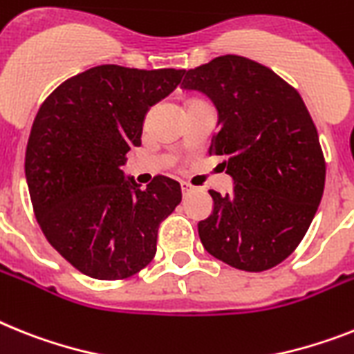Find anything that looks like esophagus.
<instances>
[{
	"label": "esophagus",
	"mask_w": 354,
	"mask_h": 354,
	"mask_svg": "<svg viewBox=\"0 0 354 354\" xmlns=\"http://www.w3.org/2000/svg\"><path fill=\"white\" fill-rule=\"evenodd\" d=\"M194 191H196V187H194V185H191V183H187V182L182 183V192H183V196L191 194V192H194Z\"/></svg>",
	"instance_id": "1"
}]
</instances>
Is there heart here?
<instances>
[{
	"mask_svg": "<svg viewBox=\"0 0 354 354\" xmlns=\"http://www.w3.org/2000/svg\"><path fill=\"white\" fill-rule=\"evenodd\" d=\"M194 102H198V100H194ZM191 104H192V102H191Z\"/></svg>",
	"mask_w": 354,
	"mask_h": 354,
	"instance_id": "1",
	"label": "heart"
}]
</instances>
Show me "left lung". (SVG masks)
Listing matches in <instances>:
<instances>
[{
  "label": "left lung",
  "instance_id": "8db88e82",
  "mask_svg": "<svg viewBox=\"0 0 354 354\" xmlns=\"http://www.w3.org/2000/svg\"><path fill=\"white\" fill-rule=\"evenodd\" d=\"M182 86L218 109L210 154L234 191H209L214 209L198 223L205 250L245 272H264L295 250L322 200L326 162L304 100L270 68L221 55L189 70Z\"/></svg>",
  "mask_w": 354,
  "mask_h": 354
}]
</instances>
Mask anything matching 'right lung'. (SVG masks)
<instances>
[{
    "label": "right lung",
    "instance_id": "obj_1",
    "mask_svg": "<svg viewBox=\"0 0 354 354\" xmlns=\"http://www.w3.org/2000/svg\"><path fill=\"white\" fill-rule=\"evenodd\" d=\"M183 73L95 66L55 88L35 115L25 154L35 218L50 245L88 277L118 281L145 268L160 223L182 201L171 178L158 174L140 189L122 167L142 145L145 113Z\"/></svg>",
    "mask_w": 354,
    "mask_h": 354
}]
</instances>
